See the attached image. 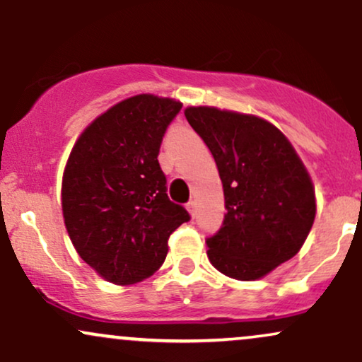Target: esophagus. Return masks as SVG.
Instances as JSON below:
<instances>
[{"instance_id": "34e87169", "label": "esophagus", "mask_w": 362, "mask_h": 362, "mask_svg": "<svg viewBox=\"0 0 362 362\" xmlns=\"http://www.w3.org/2000/svg\"><path fill=\"white\" fill-rule=\"evenodd\" d=\"M187 209H189L190 216H192V218H195V214H197V204H195V201L187 202Z\"/></svg>"}]
</instances>
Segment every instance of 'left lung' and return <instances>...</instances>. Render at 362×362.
Wrapping results in <instances>:
<instances>
[{
	"label": "left lung",
	"instance_id": "obj_1",
	"mask_svg": "<svg viewBox=\"0 0 362 362\" xmlns=\"http://www.w3.org/2000/svg\"><path fill=\"white\" fill-rule=\"evenodd\" d=\"M185 117L213 155L223 182V224L207 257L224 276L255 281L293 259L313 226L308 172L286 136L255 115L189 107Z\"/></svg>",
	"mask_w": 362,
	"mask_h": 362
}]
</instances>
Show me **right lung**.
<instances>
[{"label": "right lung", "instance_id": "right-lung-1", "mask_svg": "<svg viewBox=\"0 0 362 362\" xmlns=\"http://www.w3.org/2000/svg\"><path fill=\"white\" fill-rule=\"evenodd\" d=\"M182 103L136 95L83 131L62 177V214L69 238L90 267L119 286L153 276L168 238L190 219L168 199L158 163L161 141Z\"/></svg>", "mask_w": 362, "mask_h": 362}]
</instances>
